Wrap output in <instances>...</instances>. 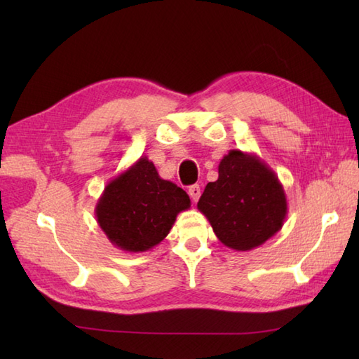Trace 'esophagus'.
<instances>
[{"label":"esophagus","mask_w":359,"mask_h":359,"mask_svg":"<svg viewBox=\"0 0 359 359\" xmlns=\"http://www.w3.org/2000/svg\"><path fill=\"white\" fill-rule=\"evenodd\" d=\"M188 194L194 202H197V201H199V197H201V187L199 185H191L188 188Z\"/></svg>","instance_id":"obj_1"}]
</instances>
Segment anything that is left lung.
<instances>
[{"label": "left lung", "instance_id": "obj_1", "mask_svg": "<svg viewBox=\"0 0 359 359\" xmlns=\"http://www.w3.org/2000/svg\"><path fill=\"white\" fill-rule=\"evenodd\" d=\"M197 208L225 247L250 251L276 234L287 217L284 187L264 160L231 149L219 177L205 187Z\"/></svg>", "mask_w": 359, "mask_h": 359}]
</instances>
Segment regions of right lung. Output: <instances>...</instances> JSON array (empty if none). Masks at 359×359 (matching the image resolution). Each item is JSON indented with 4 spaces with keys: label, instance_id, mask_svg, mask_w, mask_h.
Here are the masks:
<instances>
[{
    "label": "right lung",
    "instance_id": "right-lung-1",
    "mask_svg": "<svg viewBox=\"0 0 359 359\" xmlns=\"http://www.w3.org/2000/svg\"><path fill=\"white\" fill-rule=\"evenodd\" d=\"M189 207L184 189L163 180L154 163L142 156L104 187L95 217L114 247L142 253L162 242L179 212Z\"/></svg>",
    "mask_w": 359,
    "mask_h": 359
}]
</instances>
